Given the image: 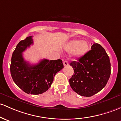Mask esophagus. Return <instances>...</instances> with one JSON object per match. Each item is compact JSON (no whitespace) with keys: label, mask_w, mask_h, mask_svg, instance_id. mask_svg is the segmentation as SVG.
<instances>
[{"label":"esophagus","mask_w":121,"mask_h":121,"mask_svg":"<svg viewBox=\"0 0 121 121\" xmlns=\"http://www.w3.org/2000/svg\"><path fill=\"white\" fill-rule=\"evenodd\" d=\"M63 64H64V65L65 66V67H66V66H68V62L67 61V60H64L63 61Z\"/></svg>","instance_id":"1"}]
</instances>
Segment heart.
Segmentation results:
<instances>
[{"label":"heart","mask_w":121,"mask_h":121,"mask_svg":"<svg viewBox=\"0 0 121 121\" xmlns=\"http://www.w3.org/2000/svg\"><path fill=\"white\" fill-rule=\"evenodd\" d=\"M89 44L86 41L73 39L68 43L65 49L67 52L73 53L76 57H82L88 52Z\"/></svg>","instance_id":"1"}]
</instances>
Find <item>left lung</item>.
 Returning <instances> with one entry per match:
<instances>
[{"mask_svg":"<svg viewBox=\"0 0 121 121\" xmlns=\"http://www.w3.org/2000/svg\"><path fill=\"white\" fill-rule=\"evenodd\" d=\"M91 50L78 61L69 64L74 70L69 80L72 90L83 96L90 97L105 87L111 74L110 58L100 44L94 43Z\"/></svg>","mask_w":121,"mask_h":121,"instance_id":"8db88e82","label":"left lung"}]
</instances>
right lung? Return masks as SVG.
Listing matches in <instances>:
<instances>
[{"label": "right lung", "instance_id": "1", "mask_svg": "<svg viewBox=\"0 0 121 121\" xmlns=\"http://www.w3.org/2000/svg\"><path fill=\"white\" fill-rule=\"evenodd\" d=\"M31 44L32 36L26 37L18 43L12 55L10 72L13 81L24 92L38 95L50 88L54 76L64 65L60 59H43L37 64L30 65L24 60L22 52Z\"/></svg>", "mask_w": 121, "mask_h": 121}]
</instances>
